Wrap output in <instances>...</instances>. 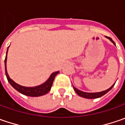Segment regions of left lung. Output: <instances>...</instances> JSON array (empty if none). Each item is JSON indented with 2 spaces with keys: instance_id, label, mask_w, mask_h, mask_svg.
I'll use <instances>...</instances> for the list:
<instances>
[{
  "instance_id": "1",
  "label": "left lung",
  "mask_w": 125,
  "mask_h": 125,
  "mask_svg": "<svg viewBox=\"0 0 125 125\" xmlns=\"http://www.w3.org/2000/svg\"><path fill=\"white\" fill-rule=\"evenodd\" d=\"M108 39H109L111 41L113 42V44L115 45V42L113 41V40L111 38V37H106ZM114 85L115 83L113 84V85L110 88H108V90H104V91H102V92H99V93H85V92H83V91H81L79 90H78L77 88H74V90H75V92L76 93V94H78V95H79L80 97H84V98H87V99H95V98H99V97H102V96H103L106 93H107L109 90H111V89L113 88V87L114 86Z\"/></svg>"
}]
</instances>
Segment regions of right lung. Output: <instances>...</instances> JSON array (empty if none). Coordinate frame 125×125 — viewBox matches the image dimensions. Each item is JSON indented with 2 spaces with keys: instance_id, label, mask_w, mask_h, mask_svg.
Here are the masks:
<instances>
[{
  "instance_id": "1",
  "label": "right lung",
  "mask_w": 125,
  "mask_h": 125,
  "mask_svg": "<svg viewBox=\"0 0 125 125\" xmlns=\"http://www.w3.org/2000/svg\"><path fill=\"white\" fill-rule=\"evenodd\" d=\"M7 51H8V49H7ZM6 61H7V55H6L5 59V75L7 76L8 82L10 83V85L14 88L17 90L18 92H19L20 93L23 94L24 95L30 96V97H39V96H42V95H44V94L47 93L51 88V86L53 85V80L55 79V76L59 72L58 71V72H55L52 73L50 76V77H49V79L47 80L44 83L42 84L39 86L31 87V88L23 87V86H21L19 84L16 83L14 81H12L10 78V76H9V75L7 72V70H6Z\"/></svg>"
}]
</instances>
